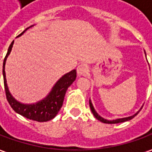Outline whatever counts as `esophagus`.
Returning <instances> with one entry per match:
<instances>
[{"label": "esophagus", "instance_id": "1", "mask_svg": "<svg viewBox=\"0 0 152 152\" xmlns=\"http://www.w3.org/2000/svg\"><path fill=\"white\" fill-rule=\"evenodd\" d=\"M76 71H77L78 75H80V76L85 75L87 72V71H88V66H86V64H81V65H79V66H77Z\"/></svg>", "mask_w": 152, "mask_h": 152}]
</instances>
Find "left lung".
Here are the masks:
<instances>
[{"instance_id": "1", "label": "left lung", "mask_w": 152, "mask_h": 152, "mask_svg": "<svg viewBox=\"0 0 152 152\" xmlns=\"http://www.w3.org/2000/svg\"><path fill=\"white\" fill-rule=\"evenodd\" d=\"M89 105H90V108H91V110H92L93 115L95 116V118H97V119H98L99 121H101V122H102V123H105V124H118V123H122V122H125V121H128V120L132 119V118H133L135 116V115H137V114H138V113H135V114H134V115H133V116L127 117V118H118V119H115V120H107V119H104V118H102L101 116H99V115L97 114V112L95 111V109H94L93 106H92L91 100H89Z\"/></svg>"}]
</instances>
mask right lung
I'll use <instances>...</instances> for the list:
<instances>
[{"mask_svg":"<svg viewBox=\"0 0 152 152\" xmlns=\"http://www.w3.org/2000/svg\"><path fill=\"white\" fill-rule=\"evenodd\" d=\"M27 29H28V28ZM27 29L24 30L23 32L19 34L18 36L22 35L25 31H27ZM13 42L14 40L9 46L7 55L3 61V79H4V87H5L7 99L14 111L21 114L25 118L32 119L34 121H38V122L49 121L53 118H55L62 107L67 88L71 86L73 81L76 80V71L73 70L71 72L66 74L65 76H62L60 80L57 81L55 86L53 87L50 95L43 101L38 102L36 104H31V105L22 104L18 102L17 100H15L8 91L7 80H6V74H5V70H4L7 57L12 50Z\"/></svg>","mask_w":152,"mask_h":152,"instance_id":"right-lung-1","label":"right lung"}]
</instances>
